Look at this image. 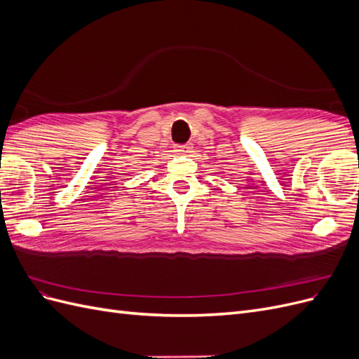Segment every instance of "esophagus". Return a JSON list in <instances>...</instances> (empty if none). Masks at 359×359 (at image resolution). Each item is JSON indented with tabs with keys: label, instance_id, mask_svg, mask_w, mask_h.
Wrapping results in <instances>:
<instances>
[{
	"label": "esophagus",
	"instance_id": "34e87169",
	"mask_svg": "<svg viewBox=\"0 0 359 359\" xmlns=\"http://www.w3.org/2000/svg\"><path fill=\"white\" fill-rule=\"evenodd\" d=\"M190 149H191V147L189 144H186V145H175V151H177L178 154H187V153H190Z\"/></svg>",
	"mask_w": 359,
	"mask_h": 359
}]
</instances>
